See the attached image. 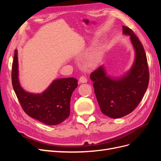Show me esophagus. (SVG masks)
<instances>
[{
  "mask_svg": "<svg viewBox=\"0 0 161 161\" xmlns=\"http://www.w3.org/2000/svg\"><path fill=\"white\" fill-rule=\"evenodd\" d=\"M86 82H87V79L85 76H81L79 79V82H80V83H86Z\"/></svg>",
  "mask_w": 161,
  "mask_h": 161,
  "instance_id": "1",
  "label": "esophagus"
}]
</instances>
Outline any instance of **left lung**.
<instances>
[{"label":"left lung","mask_w":161,"mask_h":161,"mask_svg":"<svg viewBox=\"0 0 161 161\" xmlns=\"http://www.w3.org/2000/svg\"><path fill=\"white\" fill-rule=\"evenodd\" d=\"M123 34L130 36L135 57L130 69L122 76L108 75L103 65L91 74L97 101L102 113L120 118L132 112L147 91L149 82L147 58L142 43L133 31L123 26Z\"/></svg>","instance_id":"8db88e82"}]
</instances>
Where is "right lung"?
Masks as SVG:
<instances>
[{
    "label": "right lung",
    "instance_id": "add662e5",
    "mask_svg": "<svg viewBox=\"0 0 161 161\" xmlns=\"http://www.w3.org/2000/svg\"><path fill=\"white\" fill-rule=\"evenodd\" d=\"M12 84L22 108L31 118L50 125L60 124L69 118L71 96L78 86V80L75 78L53 80L41 93L27 92L19 82L17 50H15L12 66Z\"/></svg>",
    "mask_w": 161,
    "mask_h": 161
}]
</instances>
